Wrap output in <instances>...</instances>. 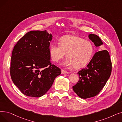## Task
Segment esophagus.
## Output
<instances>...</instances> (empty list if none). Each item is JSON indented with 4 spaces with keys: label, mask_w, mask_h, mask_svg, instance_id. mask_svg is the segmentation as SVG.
Masks as SVG:
<instances>
[{
    "label": "esophagus",
    "mask_w": 122,
    "mask_h": 122,
    "mask_svg": "<svg viewBox=\"0 0 122 122\" xmlns=\"http://www.w3.org/2000/svg\"><path fill=\"white\" fill-rule=\"evenodd\" d=\"M61 73L62 74H68V73H69V72H67V71H65V70H61Z\"/></svg>",
    "instance_id": "1"
}]
</instances>
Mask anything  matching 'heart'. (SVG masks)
I'll list each match as a JSON object with an SVG mask.
<instances>
[{
  "instance_id": "heart-1",
  "label": "heart",
  "mask_w": 122,
  "mask_h": 122,
  "mask_svg": "<svg viewBox=\"0 0 122 122\" xmlns=\"http://www.w3.org/2000/svg\"><path fill=\"white\" fill-rule=\"evenodd\" d=\"M93 51L94 47L90 42L72 35L61 37L59 44H51L49 49L52 61L59 62L66 53L67 57L63 64L75 68H81L87 65Z\"/></svg>"
}]
</instances>
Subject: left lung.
<instances>
[{
    "instance_id": "8db88e82",
    "label": "left lung",
    "mask_w": 122,
    "mask_h": 122,
    "mask_svg": "<svg viewBox=\"0 0 122 122\" xmlns=\"http://www.w3.org/2000/svg\"><path fill=\"white\" fill-rule=\"evenodd\" d=\"M96 47L103 45L99 37L94 34L88 36ZM112 71V62L108 51H100L94 54L86 68L78 72L79 80L73 89L82 99L97 95L106 84Z\"/></svg>"
}]
</instances>
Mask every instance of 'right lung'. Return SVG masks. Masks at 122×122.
<instances>
[{
  "label": "right lung",
  "instance_id": "add662e5",
  "mask_svg": "<svg viewBox=\"0 0 122 122\" xmlns=\"http://www.w3.org/2000/svg\"><path fill=\"white\" fill-rule=\"evenodd\" d=\"M52 37L46 30L31 31L14 47L10 76L15 85L26 96H42L61 74L60 69L50 61Z\"/></svg>",
  "mask_w": 122,
  "mask_h": 122
}]
</instances>
